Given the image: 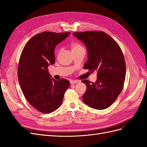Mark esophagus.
I'll use <instances>...</instances> for the list:
<instances>
[{
    "label": "esophagus",
    "mask_w": 147,
    "mask_h": 147,
    "mask_svg": "<svg viewBox=\"0 0 147 147\" xmlns=\"http://www.w3.org/2000/svg\"><path fill=\"white\" fill-rule=\"evenodd\" d=\"M79 82V81L78 80H70V83L71 84H76Z\"/></svg>",
    "instance_id": "1"
}]
</instances>
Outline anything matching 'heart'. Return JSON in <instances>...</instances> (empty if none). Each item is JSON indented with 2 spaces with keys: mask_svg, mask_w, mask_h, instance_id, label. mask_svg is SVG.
Wrapping results in <instances>:
<instances>
[{
  "mask_svg": "<svg viewBox=\"0 0 147 147\" xmlns=\"http://www.w3.org/2000/svg\"><path fill=\"white\" fill-rule=\"evenodd\" d=\"M71 51H72V52H76L80 50H84V49L82 46L80 44H78V43H73L71 44Z\"/></svg>",
  "mask_w": 147,
  "mask_h": 147,
  "instance_id": "obj_1",
  "label": "heart"
}]
</instances>
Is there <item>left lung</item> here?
<instances>
[{
	"instance_id": "obj_1",
	"label": "left lung",
	"mask_w": 147,
	"mask_h": 147,
	"mask_svg": "<svg viewBox=\"0 0 147 147\" xmlns=\"http://www.w3.org/2000/svg\"><path fill=\"white\" fill-rule=\"evenodd\" d=\"M73 35L84 44L87 59L84 66L91 72H97V80L85 83L87 90L82 95L84 102L96 110L111 106L123 90L125 76V63L119 45L101 31L74 32Z\"/></svg>"
}]
</instances>
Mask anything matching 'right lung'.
Wrapping results in <instances>:
<instances>
[{"label": "right lung", "mask_w": 147, "mask_h": 147, "mask_svg": "<svg viewBox=\"0 0 147 147\" xmlns=\"http://www.w3.org/2000/svg\"><path fill=\"white\" fill-rule=\"evenodd\" d=\"M71 34L42 32L25 45L20 58L18 78L21 89L31 105L43 113L59 108L70 85L65 79L52 78L48 66L55 63L56 45Z\"/></svg>", "instance_id": "right-lung-1"}]
</instances>
